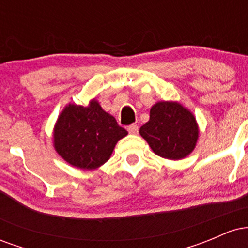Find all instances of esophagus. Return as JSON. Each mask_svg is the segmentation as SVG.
<instances>
[{
	"instance_id": "34e87169",
	"label": "esophagus",
	"mask_w": 248,
	"mask_h": 248,
	"mask_svg": "<svg viewBox=\"0 0 248 248\" xmlns=\"http://www.w3.org/2000/svg\"><path fill=\"white\" fill-rule=\"evenodd\" d=\"M127 130L129 134H138L139 133L138 124H130V126L127 127Z\"/></svg>"
}]
</instances>
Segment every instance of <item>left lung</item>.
I'll use <instances>...</instances> for the list:
<instances>
[{"label":"left lung","mask_w":248,"mask_h":248,"mask_svg":"<svg viewBox=\"0 0 248 248\" xmlns=\"http://www.w3.org/2000/svg\"><path fill=\"white\" fill-rule=\"evenodd\" d=\"M153 152L168 160H181L192 152L198 139L196 119L177 102L161 101L150 109V119L140 128Z\"/></svg>","instance_id":"8db88e82"}]
</instances>
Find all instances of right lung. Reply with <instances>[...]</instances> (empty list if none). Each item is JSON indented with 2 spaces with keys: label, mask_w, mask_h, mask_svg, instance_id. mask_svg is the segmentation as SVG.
I'll return each instance as SVG.
<instances>
[{
  "label": "right lung",
  "mask_w": 248,
  "mask_h": 248,
  "mask_svg": "<svg viewBox=\"0 0 248 248\" xmlns=\"http://www.w3.org/2000/svg\"><path fill=\"white\" fill-rule=\"evenodd\" d=\"M128 132L95 100L69 105L58 118L53 139L57 153L71 166L92 170L108 161L116 142Z\"/></svg>",
  "instance_id": "add662e5"
}]
</instances>
